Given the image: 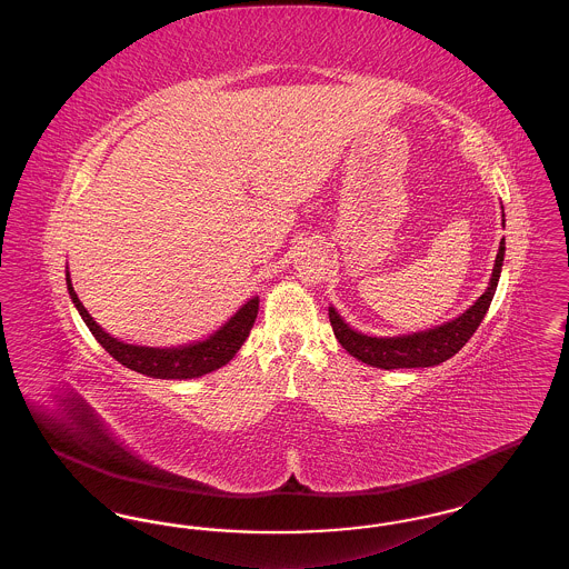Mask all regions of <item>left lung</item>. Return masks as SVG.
<instances>
[{
    "label": "left lung",
    "mask_w": 569,
    "mask_h": 569,
    "mask_svg": "<svg viewBox=\"0 0 569 569\" xmlns=\"http://www.w3.org/2000/svg\"><path fill=\"white\" fill-rule=\"evenodd\" d=\"M503 256H506V239H501L499 243V253L492 267V277H490L487 292L452 322L435 326L422 332L403 335V337H367L352 330L335 311V307H330L328 318L335 330V337L348 352L352 353L353 358L378 369L435 367L459 352L460 348L471 339V335L478 330L480 322L485 320L490 300L497 290V281L503 267Z\"/></svg>",
    "instance_id": "1"
}]
</instances>
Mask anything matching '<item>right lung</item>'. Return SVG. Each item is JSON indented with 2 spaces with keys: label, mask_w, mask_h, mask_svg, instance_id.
<instances>
[{
  "label": "right lung",
  "mask_w": 569,
  "mask_h": 569,
  "mask_svg": "<svg viewBox=\"0 0 569 569\" xmlns=\"http://www.w3.org/2000/svg\"><path fill=\"white\" fill-rule=\"evenodd\" d=\"M66 281H68V292L74 307L79 309L84 325L89 326L98 343L123 367L156 379L200 378L204 373H211L219 367L228 365L234 358V353L241 350L244 339L249 337V330L256 322L258 305H260V298H249L243 307L217 330L216 335H211L204 341L179 346V348H144V346H130L110 337L107 330H102L93 322V318L82 307L81 300L72 288L70 272L66 274Z\"/></svg>",
  "instance_id": "right-lung-1"
}]
</instances>
